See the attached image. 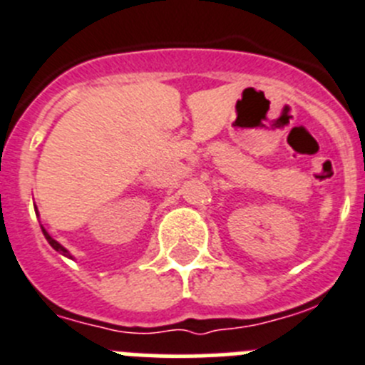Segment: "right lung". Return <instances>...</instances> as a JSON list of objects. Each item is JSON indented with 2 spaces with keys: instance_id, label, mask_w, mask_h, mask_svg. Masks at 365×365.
Masks as SVG:
<instances>
[{
  "instance_id": "add662e5",
  "label": "right lung",
  "mask_w": 365,
  "mask_h": 365,
  "mask_svg": "<svg viewBox=\"0 0 365 365\" xmlns=\"http://www.w3.org/2000/svg\"><path fill=\"white\" fill-rule=\"evenodd\" d=\"M36 214H37V216H39V212H37V207H36ZM41 230H43L44 237H46V241H48V243H50V247H52L53 250H56V252H59V254H63L64 257H70V259H73V255H71L70 252H68L66 248H64L63 245L59 243V241H56V240H53V237L50 236L48 232H46V229H44V227H41Z\"/></svg>"
}]
</instances>
